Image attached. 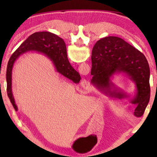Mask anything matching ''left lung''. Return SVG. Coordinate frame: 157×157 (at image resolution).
I'll use <instances>...</instances> for the list:
<instances>
[{"instance_id":"obj_1","label":"left lung","mask_w":157,"mask_h":157,"mask_svg":"<svg viewBox=\"0 0 157 157\" xmlns=\"http://www.w3.org/2000/svg\"><path fill=\"white\" fill-rule=\"evenodd\" d=\"M91 61V83L100 91L109 93L111 96L119 99L129 98L125 93L116 90L111 78L121 73L129 77L136 87V95L130 102L136 105L134 116L141 117L150 98V71L145 55L123 39L107 36L95 44ZM112 87L115 90L111 92Z\"/></svg>"}]
</instances>
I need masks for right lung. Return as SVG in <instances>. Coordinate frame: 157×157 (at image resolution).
<instances>
[{
	"instance_id": "add662e5",
	"label": "right lung",
	"mask_w": 157,
	"mask_h": 157,
	"mask_svg": "<svg viewBox=\"0 0 157 157\" xmlns=\"http://www.w3.org/2000/svg\"><path fill=\"white\" fill-rule=\"evenodd\" d=\"M30 50L44 53L52 61L58 73L75 83L80 81V75L69 63L66 44L62 38L49 32H39L32 34L13 53L7 63L6 80L7 93L16 111L18 110L12 91V71L13 65L23 53Z\"/></svg>"
}]
</instances>
